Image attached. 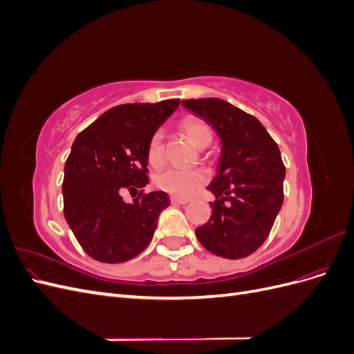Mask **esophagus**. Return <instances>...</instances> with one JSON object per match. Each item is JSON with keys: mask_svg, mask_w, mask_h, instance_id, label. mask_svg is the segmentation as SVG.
I'll return each instance as SVG.
<instances>
[{"mask_svg": "<svg viewBox=\"0 0 354 354\" xmlns=\"http://www.w3.org/2000/svg\"><path fill=\"white\" fill-rule=\"evenodd\" d=\"M187 202H189V199L177 198V196H171V203H173V205H186Z\"/></svg>", "mask_w": 354, "mask_h": 354, "instance_id": "1", "label": "esophagus"}]
</instances>
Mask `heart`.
Instances as JSON below:
<instances>
[{
	"label": "heart",
	"mask_w": 354,
	"mask_h": 354,
	"mask_svg": "<svg viewBox=\"0 0 354 354\" xmlns=\"http://www.w3.org/2000/svg\"><path fill=\"white\" fill-rule=\"evenodd\" d=\"M181 130L185 131L189 140L196 147H205L212 140V131L209 125L195 116L185 118L181 121ZM162 133L156 131L147 145V159L149 164L159 167L164 160L162 147ZM155 186L169 195L178 198H189L195 192L207 183V174L198 168H176L169 167L155 176Z\"/></svg>",
	"instance_id": "obj_1"
}]
</instances>
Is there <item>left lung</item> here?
Returning a JSON list of instances; mask_svg holds the SVG:
<instances>
[{
	"mask_svg": "<svg viewBox=\"0 0 354 354\" xmlns=\"http://www.w3.org/2000/svg\"><path fill=\"white\" fill-rule=\"evenodd\" d=\"M181 104L220 137L217 174L207 187L216 196L212 216L196 229L203 248L224 259H243L263 245L283 202L285 165L279 147L255 116L221 99Z\"/></svg>",
	"mask_w": 354,
	"mask_h": 354,
	"instance_id": "1",
	"label": "left lung"
}]
</instances>
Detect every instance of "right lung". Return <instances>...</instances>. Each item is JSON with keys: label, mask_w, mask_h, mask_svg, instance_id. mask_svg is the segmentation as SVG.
Listing matches in <instances>:
<instances>
[{"label": "right lung", "mask_w": 354, "mask_h": 354, "mask_svg": "<svg viewBox=\"0 0 354 354\" xmlns=\"http://www.w3.org/2000/svg\"><path fill=\"white\" fill-rule=\"evenodd\" d=\"M180 100L115 106L81 131L72 145L63 178V211L75 238L102 263H124L140 254L152 236L159 214L169 207L162 190L122 192L147 185V145Z\"/></svg>", "instance_id": "obj_1"}]
</instances>
